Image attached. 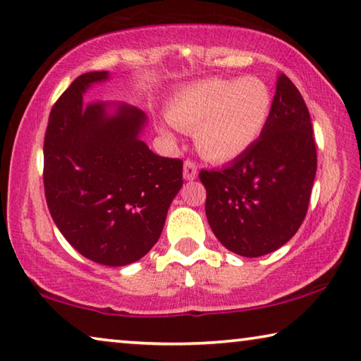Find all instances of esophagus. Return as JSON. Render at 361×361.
Segmentation results:
<instances>
[{
	"label": "esophagus",
	"mask_w": 361,
	"mask_h": 361,
	"mask_svg": "<svg viewBox=\"0 0 361 361\" xmlns=\"http://www.w3.org/2000/svg\"><path fill=\"white\" fill-rule=\"evenodd\" d=\"M183 176H185V180H196L197 176V165L196 162H192V160H185V167H183Z\"/></svg>",
	"instance_id": "obj_1"
}]
</instances>
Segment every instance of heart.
Here are the masks:
<instances>
[{"mask_svg": "<svg viewBox=\"0 0 361 361\" xmlns=\"http://www.w3.org/2000/svg\"><path fill=\"white\" fill-rule=\"evenodd\" d=\"M271 107V91L260 78H210L175 94L167 118L176 128L194 131L204 157L226 162L259 141Z\"/></svg>", "mask_w": 361, "mask_h": 361, "instance_id": "1", "label": "heart"}]
</instances>
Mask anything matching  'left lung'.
Listing matches in <instances>:
<instances>
[{"instance_id": "1", "label": "left lung", "mask_w": 361, "mask_h": 361, "mask_svg": "<svg viewBox=\"0 0 361 361\" xmlns=\"http://www.w3.org/2000/svg\"><path fill=\"white\" fill-rule=\"evenodd\" d=\"M317 173L305 101L281 73L271 117L259 141L221 170H201L205 215L216 239L243 257L270 254L304 221Z\"/></svg>"}]
</instances>
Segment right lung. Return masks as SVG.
I'll return each instance as SVG.
<instances>
[{
    "instance_id": "1",
    "label": "right lung",
    "mask_w": 361,
    "mask_h": 361,
    "mask_svg": "<svg viewBox=\"0 0 361 361\" xmlns=\"http://www.w3.org/2000/svg\"><path fill=\"white\" fill-rule=\"evenodd\" d=\"M107 78V72L83 73L51 109L43 183L49 214L68 244L101 265L123 267L157 243L181 190L183 160L160 157L140 140L146 114L138 107L83 104L85 91Z\"/></svg>"
}]
</instances>
